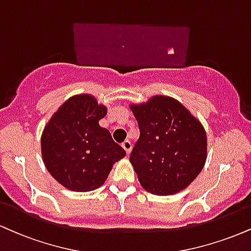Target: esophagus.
<instances>
[{
	"label": "esophagus",
	"mask_w": 251,
	"mask_h": 251,
	"mask_svg": "<svg viewBox=\"0 0 251 251\" xmlns=\"http://www.w3.org/2000/svg\"><path fill=\"white\" fill-rule=\"evenodd\" d=\"M123 149L126 151V153H127V154H129V153H131V150H132V143L129 140H125L123 143Z\"/></svg>",
	"instance_id": "1"
}]
</instances>
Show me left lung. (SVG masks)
<instances>
[{"label": "left lung", "mask_w": 251, "mask_h": 251, "mask_svg": "<svg viewBox=\"0 0 251 251\" xmlns=\"http://www.w3.org/2000/svg\"><path fill=\"white\" fill-rule=\"evenodd\" d=\"M129 108L140 131L129 161L143 188L171 195L188 187L207 159V134L200 120L167 96Z\"/></svg>", "instance_id": "left-lung-1"}]
</instances>
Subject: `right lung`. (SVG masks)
Here are the masks:
<instances>
[{
	"mask_svg": "<svg viewBox=\"0 0 251 251\" xmlns=\"http://www.w3.org/2000/svg\"><path fill=\"white\" fill-rule=\"evenodd\" d=\"M107 113L91 95L69 98L45 125L42 158L49 173L65 188L90 192L104 185L113 165L126 155L108 129L99 126Z\"/></svg>",
	"mask_w": 251,
	"mask_h": 251,
	"instance_id": "obj_1",
	"label": "right lung"
}]
</instances>
